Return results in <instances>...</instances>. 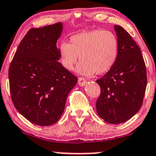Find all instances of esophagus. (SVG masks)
Masks as SVG:
<instances>
[{
  "mask_svg": "<svg viewBox=\"0 0 156 156\" xmlns=\"http://www.w3.org/2000/svg\"><path fill=\"white\" fill-rule=\"evenodd\" d=\"M78 83L81 87H83V86L85 85L86 83H87V80L84 78H78Z\"/></svg>",
  "mask_w": 156,
  "mask_h": 156,
  "instance_id": "34e87169",
  "label": "esophagus"
}]
</instances>
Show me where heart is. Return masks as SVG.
Here are the masks:
<instances>
[{
    "label": "heart",
    "mask_w": 156,
    "mask_h": 156,
    "mask_svg": "<svg viewBox=\"0 0 156 156\" xmlns=\"http://www.w3.org/2000/svg\"><path fill=\"white\" fill-rule=\"evenodd\" d=\"M58 52L62 66L67 70L73 69L80 56L78 74L84 76H91L95 72L104 75L114 66L118 58V39L110 30L83 32L72 36L70 43L62 42Z\"/></svg>",
    "instance_id": "b5f03b06"
}]
</instances>
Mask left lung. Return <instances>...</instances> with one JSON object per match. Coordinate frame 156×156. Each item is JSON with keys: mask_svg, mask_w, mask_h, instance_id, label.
Segmentation results:
<instances>
[{"mask_svg": "<svg viewBox=\"0 0 156 156\" xmlns=\"http://www.w3.org/2000/svg\"><path fill=\"white\" fill-rule=\"evenodd\" d=\"M119 55L114 66L97 83L101 95L97 100L98 115L111 124L126 122L143 104L147 84L146 69L140 47L120 26H114Z\"/></svg>", "mask_w": 156, "mask_h": 156, "instance_id": "1", "label": "left lung"}]
</instances>
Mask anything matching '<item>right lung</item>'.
Listing matches in <instances>:
<instances>
[{"label": "right lung", "mask_w": 156, "mask_h": 156, "mask_svg": "<svg viewBox=\"0 0 156 156\" xmlns=\"http://www.w3.org/2000/svg\"><path fill=\"white\" fill-rule=\"evenodd\" d=\"M62 30L61 22L30 29L9 68L13 105L27 120L39 126H50L59 120L68 95L78 81L58 62L56 43Z\"/></svg>", "instance_id": "add662e5"}]
</instances>
